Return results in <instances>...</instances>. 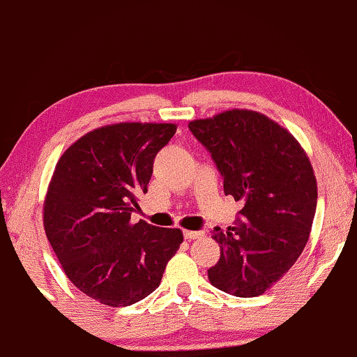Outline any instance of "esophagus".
<instances>
[{
  "label": "esophagus",
  "instance_id": "obj_1",
  "mask_svg": "<svg viewBox=\"0 0 357 357\" xmlns=\"http://www.w3.org/2000/svg\"><path fill=\"white\" fill-rule=\"evenodd\" d=\"M183 236H185V240H197V238H202V236H204V231L185 230L183 231Z\"/></svg>",
  "mask_w": 357,
  "mask_h": 357
}]
</instances>
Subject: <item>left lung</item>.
<instances>
[{
  "label": "left lung",
  "mask_w": 357,
  "mask_h": 357,
  "mask_svg": "<svg viewBox=\"0 0 357 357\" xmlns=\"http://www.w3.org/2000/svg\"><path fill=\"white\" fill-rule=\"evenodd\" d=\"M212 153L225 195L245 202L235 227H215L220 259L208 270L215 288L259 296L294 265L310 238L318 185L305 149L278 122L230 109L188 124Z\"/></svg>",
  "instance_id": "left-lung-1"
}]
</instances>
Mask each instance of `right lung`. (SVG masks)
<instances>
[{
  "mask_svg": "<svg viewBox=\"0 0 357 357\" xmlns=\"http://www.w3.org/2000/svg\"><path fill=\"white\" fill-rule=\"evenodd\" d=\"M175 124L119 122L77 139L57 160L43 222L71 283L105 306L134 305L160 284L183 241L180 228L132 223L147 192L153 158Z\"/></svg>",
  "mask_w": 357,
  "mask_h": 357,
  "instance_id": "right-lung-1",
  "label": "right lung"
}]
</instances>
